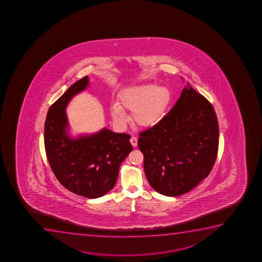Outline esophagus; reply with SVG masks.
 <instances>
[{"instance_id":"34e87169","label":"esophagus","mask_w":262,"mask_h":262,"mask_svg":"<svg viewBox=\"0 0 262 262\" xmlns=\"http://www.w3.org/2000/svg\"><path fill=\"white\" fill-rule=\"evenodd\" d=\"M129 141H130L132 145H133V146H134V147H136V146L138 145V139H137V137L133 136V137L130 138V139H129Z\"/></svg>"}]
</instances>
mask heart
Returning a JSON list of instances; mask_svg holds the SVG:
<instances>
[{"label": "heart", "instance_id": "heart-1", "mask_svg": "<svg viewBox=\"0 0 262 262\" xmlns=\"http://www.w3.org/2000/svg\"><path fill=\"white\" fill-rule=\"evenodd\" d=\"M171 101V92L165 86L145 84L125 90L119 97V104L111 106L115 122L125 124L124 111H133V119L138 125L151 127L160 123Z\"/></svg>", "mask_w": 262, "mask_h": 262}]
</instances>
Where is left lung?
<instances>
[{
  "mask_svg": "<svg viewBox=\"0 0 262 262\" xmlns=\"http://www.w3.org/2000/svg\"><path fill=\"white\" fill-rule=\"evenodd\" d=\"M219 142L212 104L190 86L185 88L168 114L139 133L148 182L166 196L187 193L212 170Z\"/></svg>",
  "mask_w": 262,
  "mask_h": 262,
  "instance_id": "8db88e82",
  "label": "left lung"
}]
</instances>
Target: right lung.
<instances>
[{"label":"right lung","instance_id":"obj_1","mask_svg":"<svg viewBox=\"0 0 262 262\" xmlns=\"http://www.w3.org/2000/svg\"><path fill=\"white\" fill-rule=\"evenodd\" d=\"M88 85L89 77L85 76L50 107L45 123V148L50 166L62 186L94 199L114 188L121 163L133 148L130 135L105 128L92 135L69 137L66 108Z\"/></svg>","mask_w":262,"mask_h":262}]
</instances>
